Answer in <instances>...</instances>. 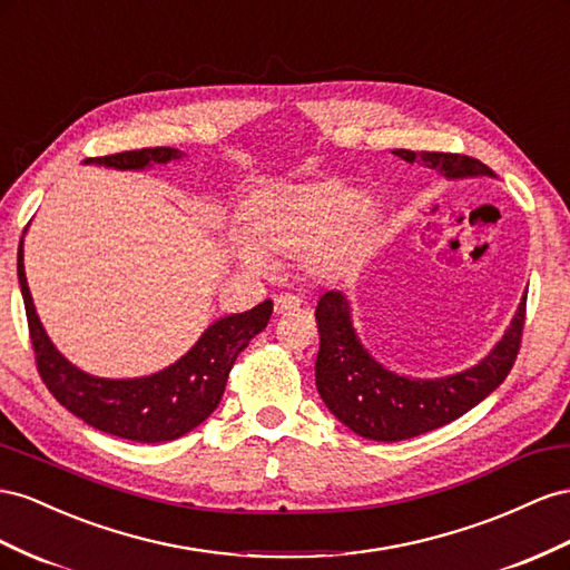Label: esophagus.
Wrapping results in <instances>:
<instances>
[{
    "mask_svg": "<svg viewBox=\"0 0 570 570\" xmlns=\"http://www.w3.org/2000/svg\"><path fill=\"white\" fill-rule=\"evenodd\" d=\"M273 309H275V314L295 312V309H299V299L295 295H278L273 302Z\"/></svg>",
    "mask_w": 570,
    "mask_h": 570,
    "instance_id": "1",
    "label": "esophagus"
}]
</instances>
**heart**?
<instances>
[{
  "label": "heart",
  "instance_id": "obj_1",
  "mask_svg": "<svg viewBox=\"0 0 570 570\" xmlns=\"http://www.w3.org/2000/svg\"><path fill=\"white\" fill-rule=\"evenodd\" d=\"M244 235L233 252L244 268L268 273L273 258H297L312 273H331L360 256L374 233V208L337 179L271 184L249 196L242 210Z\"/></svg>",
  "mask_w": 570,
  "mask_h": 570
}]
</instances>
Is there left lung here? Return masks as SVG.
<instances>
[{
	"label": "left lung",
	"mask_w": 570,
	"mask_h": 570,
	"mask_svg": "<svg viewBox=\"0 0 570 570\" xmlns=\"http://www.w3.org/2000/svg\"><path fill=\"white\" fill-rule=\"evenodd\" d=\"M393 156L424 165L445 179L497 177L484 163L458 153L400 148L393 150ZM525 299L522 295L501 341L474 366L439 379H412L391 372L372 357L352 326L347 297L331 289L316 306L321 335L316 355L318 395L337 420L364 439L403 441L432 432L463 417L509 376L520 350Z\"/></svg>",
	"instance_id": "left-lung-1"
}]
</instances>
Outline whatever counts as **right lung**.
Listing matches in <instances>:
<instances>
[{"mask_svg":"<svg viewBox=\"0 0 570 570\" xmlns=\"http://www.w3.org/2000/svg\"><path fill=\"white\" fill-rule=\"evenodd\" d=\"M184 156L187 153L177 148H141L105 158H86L83 165H102L110 170H148L153 165H167ZM19 285L38 372L48 391L86 424L138 443L175 441L208 420L220 403L227 374L237 355L252 343V337L268 326L273 314V302L266 299L244 314L213 321L187 355L156 374L102 379L71 364L45 333L26 281L23 239L19 244Z\"/></svg>","mask_w":570,"mask_h":570,"instance_id":"add662e5","label":"right lung"}]
</instances>
